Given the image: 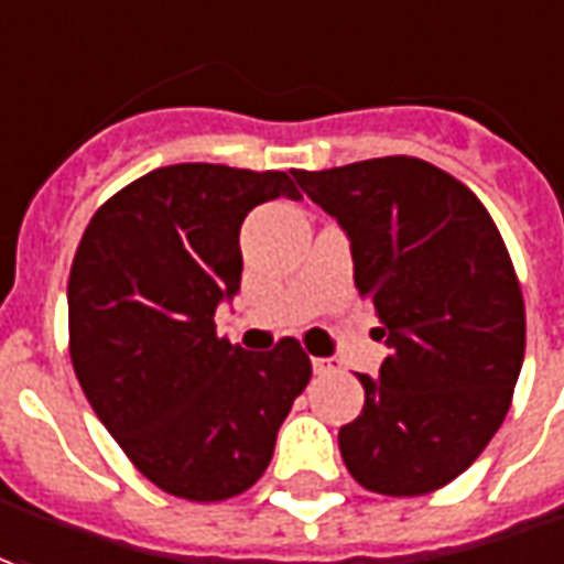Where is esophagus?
Returning a JSON list of instances; mask_svg holds the SVG:
<instances>
[{"instance_id": "obj_1", "label": "esophagus", "mask_w": 564, "mask_h": 564, "mask_svg": "<svg viewBox=\"0 0 564 564\" xmlns=\"http://www.w3.org/2000/svg\"><path fill=\"white\" fill-rule=\"evenodd\" d=\"M337 368H340L337 359H325V356H316V359H313V371H316V375H332Z\"/></svg>"}]
</instances>
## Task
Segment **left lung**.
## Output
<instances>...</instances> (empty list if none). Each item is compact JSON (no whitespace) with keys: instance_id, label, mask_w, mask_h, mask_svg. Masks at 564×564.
<instances>
[{"instance_id":"left-lung-1","label":"left lung","mask_w":564,"mask_h":564,"mask_svg":"<svg viewBox=\"0 0 564 564\" xmlns=\"http://www.w3.org/2000/svg\"><path fill=\"white\" fill-rule=\"evenodd\" d=\"M347 232L352 279L390 356L359 375L362 414L337 442L356 482L430 495L485 452L525 359V301L495 220L448 171L414 156L294 171Z\"/></svg>"}]
</instances>
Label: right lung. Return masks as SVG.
Masks as SVG:
<instances>
[{"instance_id":"1","label":"right lung","mask_w":564,"mask_h":564,"mask_svg":"<svg viewBox=\"0 0 564 564\" xmlns=\"http://www.w3.org/2000/svg\"><path fill=\"white\" fill-rule=\"evenodd\" d=\"M301 199L285 171L169 165L104 202L69 270V359L131 464L184 500L242 495L310 383L294 337L245 352L215 310L242 282L239 230L260 202Z\"/></svg>"}]
</instances>
